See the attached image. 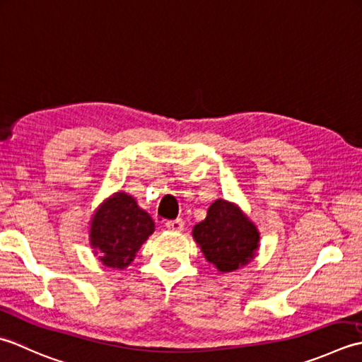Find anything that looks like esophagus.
I'll return each mask as SVG.
<instances>
[{"mask_svg":"<svg viewBox=\"0 0 362 362\" xmlns=\"http://www.w3.org/2000/svg\"><path fill=\"white\" fill-rule=\"evenodd\" d=\"M165 228L168 231H175V233H180L184 230V222L181 218H176V220H168L165 223Z\"/></svg>","mask_w":362,"mask_h":362,"instance_id":"34e87169","label":"esophagus"}]
</instances>
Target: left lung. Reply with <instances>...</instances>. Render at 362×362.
I'll return each mask as SVG.
<instances>
[{"label": "left lung", "mask_w": 362, "mask_h": 362, "mask_svg": "<svg viewBox=\"0 0 362 362\" xmlns=\"http://www.w3.org/2000/svg\"><path fill=\"white\" fill-rule=\"evenodd\" d=\"M206 261L218 272H234L252 262L259 250L261 233L233 202L218 198L208 216L192 230Z\"/></svg>", "instance_id": "left-lung-1"}]
</instances>
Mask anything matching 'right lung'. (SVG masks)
I'll return each mask as SVG.
<instances>
[{"label": "right lung", "mask_w": 362, "mask_h": 362, "mask_svg": "<svg viewBox=\"0 0 362 362\" xmlns=\"http://www.w3.org/2000/svg\"><path fill=\"white\" fill-rule=\"evenodd\" d=\"M154 233L150 214L127 192H115L103 202L88 222V243L98 261L123 270L134 261L139 248Z\"/></svg>", "instance_id": "obj_1"}]
</instances>
